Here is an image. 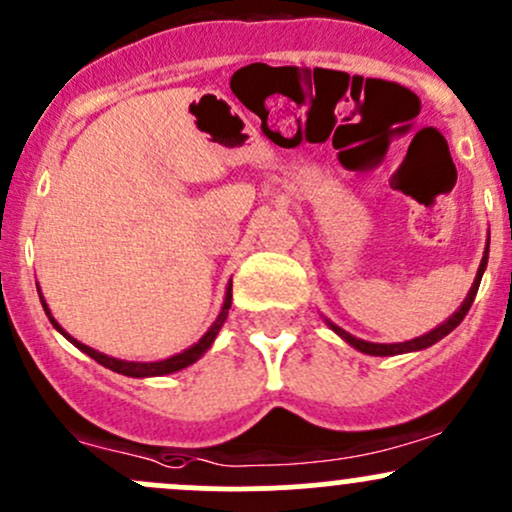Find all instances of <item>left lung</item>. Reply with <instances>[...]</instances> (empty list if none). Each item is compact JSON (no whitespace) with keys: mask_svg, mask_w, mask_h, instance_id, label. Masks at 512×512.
Masks as SVG:
<instances>
[{"mask_svg":"<svg viewBox=\"0 0 512 512\" xmlns=\"http://www.w3.org/2000/svg\"><path fill=\"white\" fill-rule=\"evenodd\" d=\"M488 244H491V239H488ZM488 244H486V251H483L481 266H478V273H476V278H474V285H471L469 295H466V300L461 302L459 310H456L454 315L449 317L447 322H442V324H439V327H434L432 332L422 334V337H415V339H410V342H398V344H376V342H364V339H356L354 334L344 332L342 327H337V324H332L329 320H324V322H327V324H329V329H332V332H337L339 337H342L346 344H351V346H354V349L364 351V354H368V356H395V354H408V351H420V349H427V346L437 344L439 339L447 337V334L452 332V329L456 327V324H459L461 320H464L466 312H469L471 302H474L476 293H478V285H481L483 271H486V263H488Z\"/></svg>","mask_w":512,"mask_h":512,"instance_id":"8db88e82","label":"left lung"}]
</instances>
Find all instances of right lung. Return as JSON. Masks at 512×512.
Listing matches in <instances>:
<instances>
[{
    "label": "right lung",
    "instance_id": "add662e5",
    "mask_svg": "<svg viewBox=\"0 0 512 512\" xmlns=\"http://www.w3.org/2000/svg\"><path fill=\"white\" fill-rule=\"evenodd\" d=\"M41 305H43V310H46L48 320H51L53 327H56L58 332L63 334V337L68 339L70 344H75V346H78L80 351H85V354L90 356V359H95L97 364H102L104 368H109V371H117V373H122V376H131V378L166 376V373H175V371H180V368H188L190 364H195V361L200 359V356L205 354L207 349H210L214 339H217L219 329H222V324L227 322L229 307H232V283H229V288H227V295H224V305H222V312H219V315H217V320H214L212 327L207 329V332H205V337H202L200 342H197V344H192L190 349H185L183 354H175V356H170V359H163V361H122V359H114V356H107V354H102V351H95V349H90V346H85V344H82V342H78V339H73V337H70L68 332H65L63 327H60V324L56 322V317H53V315H51V310H48V305H46V300H43V295H41Z\"/></svg>",
    "mask_w": 512,
    "mask_h": 512
}]
</instances>
